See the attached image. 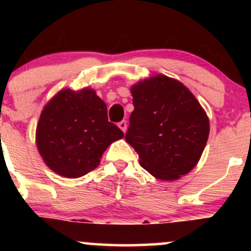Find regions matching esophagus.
Masks as SVG:
<instances>
[{
	"label": "esophagus",
	"mask_w": 251,
	"mask_h": 251,
	"mask_svg": "<svg viewBox=\"0 0 251 251\" xmlns=\"http://www.w3.org/2000/svg\"><path fill=\"white\" fill-rule=\"evenodd\" d=\"M118 126H119V128L122 129V131L124 132V133H125L126 129H127V123H126L125 120H122V122H120L119 124H118Z\"/></svg>",
	"instance_id": "obj_1"
}]
</instances>
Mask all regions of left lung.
Instances as JSON below:
<instances>
[{
  "label": "left lung",
  "mask_w": 251,
  "mask_h": 251,
  "mask_svg": "<svg viewBox=\"0 0 251 251\" xmlns=\"http://www.w3.org/2000/svg\"><path fill=\"white\" fill-rule=\"evenodd\" d=\"M134 111L126 142L153 177L176 180L197 165L209 138V118L190 89L163 74L131 87Z\"/></svg>",
  "instance_id": "8db88e82"
}]
</instances>
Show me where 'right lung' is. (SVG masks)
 I'll return each mask as SVG.
<instances>
[{
	"instance_id": "add662e5",
	"label": "right lung",
	"mask_w": 251,
	"mask_h": 251,
	"mask_svg": "<svg viewBox=\"0 0 251 251\" xmlns=\"http://www.w3.org/2000/svg\"><path fill=\"white\" fill-rule=\"evenodd\" d=\"M122 138L123 131L108 122L107 106L94 89L65 88L43 107L35 142L51 171L79 178L96 169L105 150Z\"/></svg>"
}]
</instances>
